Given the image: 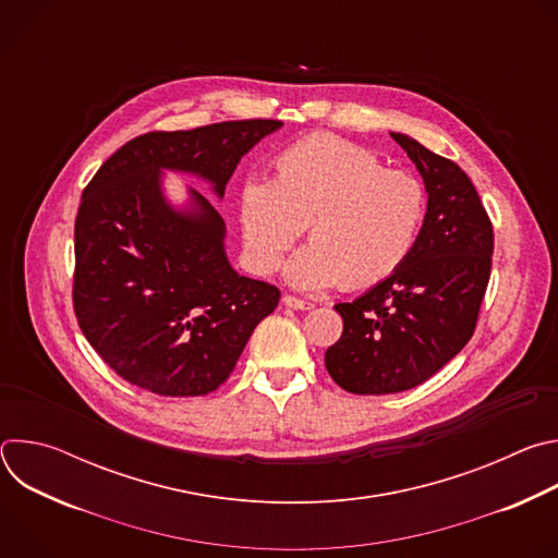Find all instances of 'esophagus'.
I'll list each match as a JSON object with an SVG mask.
<instances>
[{
    "mask_svg": "<svg viewBox=\"0 0 558 558\" xmlns=\"http://www.w3.org/2000/svg\"><path fill=\"white\" fill-rule=\"evenodd\" d=\"M282 304L289 306V308H295V311H308V308L315 306L311 300H302V298H295V295H291V293L282 295Z\"/></svg>",
    "mask_w": 558,
    "mask_h": 558,
    "instance_id": "obj_1",
    "label": "esophagus"
}]
</instances>
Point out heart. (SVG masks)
Listing matches in <instances>:
<instances>
[{"label":"heart","instance_id":"1","mask_svg":"<svg viewBox=\"0 0 558 558\" xmlns=\"http://www.w3.org/2000/svg\"><path fill=\"white\" fill-rule=\"evenodd\" d=\"M245 260L274 274L306 227L308 245L287 265L300 289H362L413 254L428 214L424 183L386 170L371 149L331 134L293 141L274 158V179L247 177L235 194Z\"/></svg>","mask_w":558,"mask_h":558}]
</instances>
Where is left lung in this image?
I'll list each match as a JSON object with an SVG mask.
<instances>
[{"label": "left lung", "mask_w": 558, "mask_h": 558, "mask_svg": "<svg viewBox=\"0 0 558 558\" xmlns=\"http://www.w3.org/2000/svg\"><path fill=\"white\" fill-rule=\"evenodd\" d=\"M390 136L424 179L428 214L400 269L336 304L344 329L325 364L355 395L402 392L448 364L474 333L493 267V222L468 174L407 134Z\"/></svg>", "instance_id": "8db88e82"}]
</instances>
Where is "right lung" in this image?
<instances>
[{
    "label": "right lung",
    "mask_w": 558,
    "mask_h": 558,
    "mask_svg": "<svg viewBox=\"0 0 558 558\" xmlns=\"http://www.w3.org/2000/svg\"><path fill=\"white\" fill-rule=\"evenodd\" d=\"M282 121H225L147 132L119 147L86 185L74 220L72 304L101 360L125 381L166 397L216 390L280 289L238 276L225 220L198 192L174 209L161 172H190L218 198L238 161Z\"/></svg>",
    "instance_id": "1"
}]
</instances>
